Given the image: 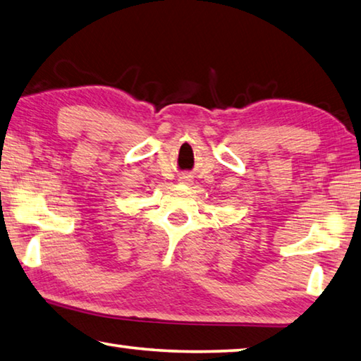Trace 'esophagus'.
<instances>
[{"instance_id":"esophagus-1","label":"esophagus","mask_w":361,"mask_h":361,"mask_svg":"<svg viewBox=\"0 0 361 361\" xmlns=\"http://www.w3.org/2000/svg\"><path fill=\"white\" fill-rule=\"evenodd\" d=\"M188 180H190V179H188V177L185 176V177H182V179H180V182H182V184H188Z\"/></svg>"}]
</instances>
